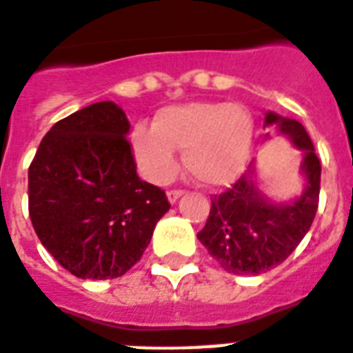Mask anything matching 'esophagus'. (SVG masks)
I'll use <instances>...</instances> for the list:
<instances>
[{"label":"esophagus","instance_id":"1","mask_svg":"<svg viewBox=\"0 0 353 353\" xmlns=\"http://www.w3.org/2000/svg\"><path fill=\"white\" fill-rule=\"evenodd\" d=\"M183 194H185V192H183V190H168L167 197H168V201H170V203L174 204L177 199H179V197H181Z\"/></svg>","mask_w":353,"mask_h":353}]
</instances>
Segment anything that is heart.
<instances>
[{"label":"heart","instance_id":"b5f03b06","mask_svg":"<svg viewBox=\"0 0 353 353\" xmlns=\"http://www.w3.org/2000/svg\"><path fill=\"white\" fill-rule=\"evenodd\" d=\"M254 121L241 103L188 102L159 109L154 123L132 127L134 158L147 179L170 181L177 170V151L186 170L206 186L230 185L248 167Z\"/></svg>","mask_w":353,"mask_h":353}]
</instances>
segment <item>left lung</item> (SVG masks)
Returning <instances> with one entry per match:
<instances>
[{"label": "left lung", "instance_id": "left-lung-1", "mask_svg": "<svg viewBox=\"0 0 353 353\" xmlns=\"http://www.w3.org/2000/svg\"><path fill=\"white\" fill-rule=\"evenodd\" d=\"M269 125L303 152L305 190L294 201L272 203L259 190L251 165L232 188L213 195L208 221L197 239L221 268L233 274H260L280 265L303 241L318 210L321 163L310 136L300 121L276 112L265 114Z\"/></svg>", "mask_w": 353, "mask_h": 353}]
</instances>
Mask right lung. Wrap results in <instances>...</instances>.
I'll return each mask as SVG.
<instances>
[{"instance_id":"right-lung-1","label":"right lung","mask_w":353,"mask_h":353,"mask_svg":"<svg viewBox=\"0 0 353 353\" xmlns=\"http://www.w3.org/2000/svg\"><path fill=\"white\" fill-rule=\"evenodd\" d=\"M129 129L117 103H91L46 132L28 168L32 226L77 278L125 274L170 208L165 192L136 174Z\"/></svg>"}]
</instances>
